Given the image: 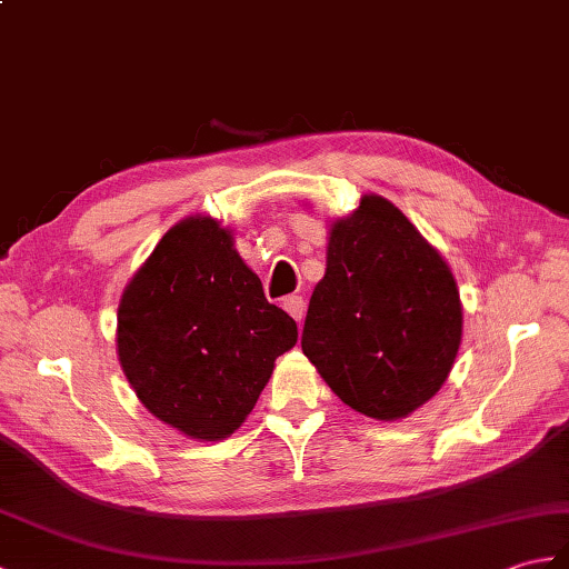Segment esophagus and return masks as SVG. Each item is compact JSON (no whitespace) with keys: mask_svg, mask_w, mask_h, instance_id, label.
Masks as SVG:
<instances>
[{"mask_svg":"<svg viewBox=\"0 0 569 569\" xmlns=\"http://www.w3.org/2000/svg\"><path fill=\"white\" fill-rule=\"evenodd\" d=\"M283 310L293 317L296 322H300L302 315H306V300H302L300 296H288V298H283Z\"/></svg>","mask_w":569,"mask_h":569,"instance_id":"34e87169","label":"esophagus"}]
</instances>
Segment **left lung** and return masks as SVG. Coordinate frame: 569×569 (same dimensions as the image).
I'll return each instance as SVG.
<instances>
[{"mask_svg":"<svg viewBox=\"0 0 569 569\" xmlns=\"http://www.w3.org/2000/svg\"><path fill=\"white\" fill-rule=\"evenodd\" d=\"M463 337L453 271L378 193L329 222L302 353L337 398L378 421L412 415L441 390Z\"/></svg>","mask_w":569,"mask_h":569,"instance_id":"obj_1","label":"left lung"}]
</instances>
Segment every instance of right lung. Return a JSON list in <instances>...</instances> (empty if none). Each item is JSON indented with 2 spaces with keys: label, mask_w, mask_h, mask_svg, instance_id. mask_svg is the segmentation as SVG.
<instances>
[{
  "label": "right lung",
  "mask_w": 569,
  "mask_h": 569,
  "mask_svg": "<svg viewBox=\"0 0 569 569\" xmlns=\"http://www.w3.org/2000/svg\"><path fill=\"white\" fill-rule=\"evenodd\" d=\"M296 341L293 317L263 298L232 230L210 216L167 230L118 302L116 351L130 388L196 441L240 429Z\"/></svg>",
  "instance_id": "add662e5"
}]
</instances>
